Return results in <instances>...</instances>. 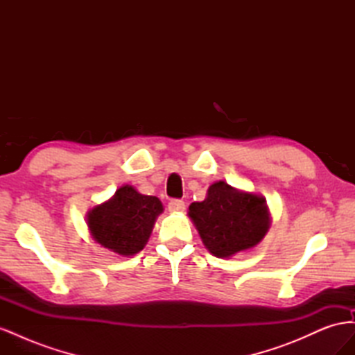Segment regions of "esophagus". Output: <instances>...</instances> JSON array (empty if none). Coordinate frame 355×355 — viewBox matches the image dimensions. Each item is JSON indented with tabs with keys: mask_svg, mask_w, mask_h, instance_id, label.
Segmentation results:
<instances>
[{
	"mask_svg": "<svg viewBox=\"0 0 355 355\" xmlns=\"http://www.w3.org/2000/svg\"><path fill=\"white\" fill-rule=\"evenodd\" d=\"M167 209L171 213H179L185 210V202L182 200H170L167 204Z\"/></svg>",
	"mask_w": 355,
	"mask_h": 355,
	"instance_id": "esophagus-1",
	"label": "esophagus"
}]
</instances>
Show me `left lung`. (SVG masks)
Listing matches in <instances>:
<instances>
[{
  "mask_svg": "<svg viewBox=\"0 0 355 355\" xmlns=\"http://www.w3.org/2000/svg\"><path fill=\"white\" fill-rule=\"evenodd\" d=\"M189 218L206 249L218 257H231L259 244L270 230L271 216L262 196L214 182L204 201L192 202Z\"/></svg>",
  "mask_w": 355,
  "mask_h": 355,
  "instance_id": "left-lung-1",
  "label": "left lung"
}]
</instances>
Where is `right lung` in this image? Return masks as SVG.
Segmentation results:
<instances>
[{
    "instance_id": "right-lung-1",
    "label": "right lung",
    "mask_w": 355,
    "mask_h": 355,
    "mask_svg": "<svg viewBox=\"0 0 355 355\" xmlns=\"http://www.w3.org/2000/svg\"><path fill=\"white\" fill-rule=\"evenodd\" d=\"M159 213L163 204L157 197L124 185L112 198L89 210L87 225L94 241L114 253L133 256L148 243Z\"/></svg>"
}]
</instances>
